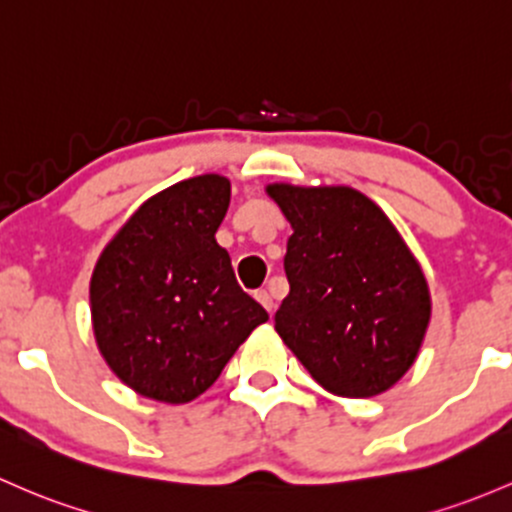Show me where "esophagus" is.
Here are the masks:
<instances>
[{
	"instance_id": "obj_1",
	"label": "esophagus",
	"mask_w": 512,
	"mask_h": 512,
	"mask_svg": "<svg viewBox=\"0 0 512 512\" xmlns=\"http://www.w3.org/2000/svg\"><path fill=\"white\" fill-rule=\"evenodd\" d=\"M255 299L260 301V304L265 306V309L272 314V311H274V299H272V294L267 292V289H260V292H255Z\"/></svg>"
}]
</instances>
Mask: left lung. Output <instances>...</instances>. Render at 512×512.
I'll use <instances>...</instances> for the list:
<instances>
[{"label": "left lung", "mask_w": 512, "mask_h": 512, "mask_svg": "<svg viewBox=\"0 0 512 512\" xmlns=\"http://www.w3.org/2000/svg\"><path fill=\"white\" fill-rule=\"evenodd\" d=\"M294 233L289 294L274 328L311 378L373 397L410 370L429 324V289L387 215L348 186L267 188Z\"/></svg>", "instance_id": "left-lung-1"}]
</instances>
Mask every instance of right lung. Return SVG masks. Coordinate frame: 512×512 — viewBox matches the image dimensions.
Returning <instances> with one entry per match:
<instances>
[{
	"label": "right lung",
	"mask_w": 512,
	"mask_h": 512,
	"mask_svg": "<svg viewBox=\"0 0 512 512\" xmlns=\"http://www.w3.org/2000/svg\"><path fill=\"white\" fill-rule=\"evenodd\" d=\"M228 203L223 176L181 181L149 198L100 255L90 282L95 338L139 395L191 402L270 319L215 242Z\"/></svg>",
	"instance_id": "1"
}]
</instances>
